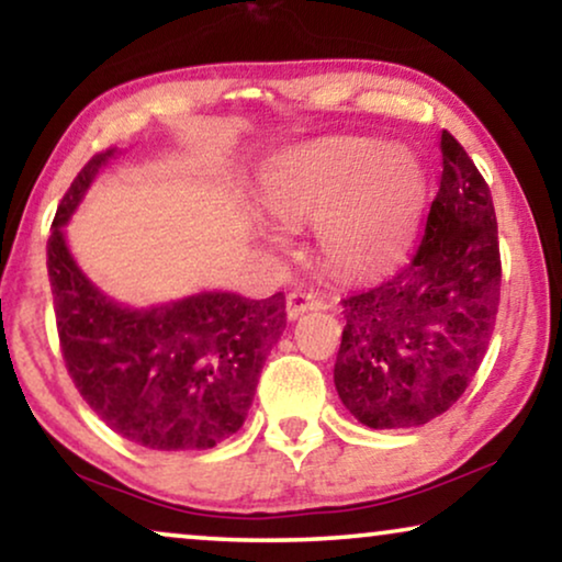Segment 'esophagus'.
Here are the masks:
<instances>
[{"instance_id":"34e87169","label":"esophagus","mask_w":562,"mask_h":562,"mask_svg":"<svg viewBox=\"0 0 562 562\" xmlns=\"http://www.w3.org/2000/svg\"><path fill=\"white\" fill-rule=\"evenodd\" d=\"M322 299L317 294H312V291H291L286 296V317L289 319H299L304 312L310 310H322Z\"/></svg>"}]
</instances>
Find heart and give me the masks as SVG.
Returning <instances> with one entry per match:
<instances>
[{
    "label": "heart",
    "mask_w": 562,
    "mask_h": 562,
    "mask_svg": "<svg viewBox=\"0 0 562 562\" xmlns=\"http://www.w3.org/2000/svg\"><path fill=\"white\" fill-rule=\"evenodd\" d=\"M260 202L283 225L319 220L322 260L342 276H366L409 245L425 202V168L404 145L322 143L266 173Z\"/></svg>",
    "instance_id": "1"
}]
</instances>
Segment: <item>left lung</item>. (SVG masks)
Listing matches in <instances>:
<instances>
[{"label":"left lung","mask_w":562,"mask_h":562,"mask_svg":"<svg viewBox=\"0 0 562 562\" xmlns=\"http://www.w3.org/2000/svg\"><path fill=\"white\" fill-rule=\"evenodd\" d=\"M425 237L402 271L342 299L335 389L373 429L427 425L479 371L494 335L502 256L488 183L448 130Z\"/></svg>","instance_id":"obj_1"}]
</instances>
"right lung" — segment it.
<instances>
[{"label": "right lung", "instance_id": "1", "mask_svg": "<svg viewBox=\"0 0 562 562\" xmlns=\"http://www.w3.org/2000/svg\"><path fill=\"white\" fill-rule=\"evenodd\" d=\"M114 150L97 153L60 199L48 279L68 375L97 417L150 450H206L243 427L286 299L202 291L130 310L106 299L68 252L64 225Z\"/></svg>", "mask_w": 562, "mask_h": 562}]
</instances>
